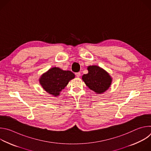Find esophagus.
<instances>
[{
	"mask_svg": "<svg viewBox=\"0 0 151 151\" xmlns=\"http://www.w3.org/2000/svg\"><path fill=\"white\" fill-rule=\"evenodd\" d=\"M75 75H76V76H77V77H79L80 76H81V73L80 72H76V73H75Z\"/></svg>",
	"mask_w": 151,
	"mask_h": 151,
	"instance_id": "obj_1",
	"label": "esophagus"
}]
</instances>
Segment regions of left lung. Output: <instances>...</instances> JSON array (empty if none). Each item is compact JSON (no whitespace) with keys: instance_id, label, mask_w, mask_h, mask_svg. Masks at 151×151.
Returning <instances> with one entry per match:
<instances>
[{"instance_id":"8db88e82","label":"left lung","mask_w":151,"mask_h":151,"mask_svg":"<svg viewBox=\"0 0 151 151\" xmlns=\"http://www.w3.org/2000/svg\"><path fill=\"white\" fill-rule=\"evenodd\" d=\"M88 73L84 74L82 79L86 85L97 94H101L108 90L112 79L109 74L98 66H89Z\"/></svg>"}]
</instances>
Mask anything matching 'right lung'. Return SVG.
Masks as SVG:
<instances>
[{
    "label": "right lung",
    "instance_id": "add662e5",
    "mask_svg": "<svg viewBox=\"0 0 151 151\" xmlns=\"http://www.w3.org/2000/svg\"><path fill=\"white\" fill-rule=\"evenodd\" d=\"M75 74L70 70H63L58 68H52L39 78L42 88L48 93L58 96L69 82L75 78Z\"/></svg>",
    "mask_w": 151,
    "mask_h": 151
}]
</instances>
